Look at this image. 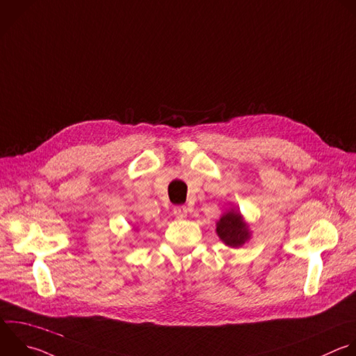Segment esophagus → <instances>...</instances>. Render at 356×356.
<instances>
[{"instance_id":"1","label":"esophagus","mask_w":356,"mask_h":356,"mask_svg":"<svg viewBox=\"0 0 356 356\" xmlns=\"http://www.w3.org/2000/svg\"><path fill=\"white\" fill-rule=\"evenodd\" d=\"M187 208L186 207H176L175 209H173V213H175V216L177 218V219H184V218H187Z\"/></svg>"}]
</instances>
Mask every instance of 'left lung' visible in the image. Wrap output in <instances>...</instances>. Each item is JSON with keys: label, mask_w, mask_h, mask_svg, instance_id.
<instances>
[{"label": "left lung", "mask_w": 356, "mask_h": 356, "mask_svg": "<svg viewBox=\"0 0 356 356\" xmlns=\"http://www.w3.org/2000/svg\"><path fill=\"white\" fill-rule=\"evenodd\" d=\"M215 232L223 245L233 249L242 248L252 239L249 222H246L242 212L234 205L229 207L216 220Z\"/></svg>", "instance_id": "8db88e82"}]
</instances>
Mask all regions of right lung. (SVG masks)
Masks as SVG:
<instances>
[{
	"instance_id": "obj_1",
	"label": "right lung",
	"mask_w": 356,
	"mask_h": 356,
	"mask_svg": "<svg viewBox=\"0 0 356 356\" xmlns=\"http://www.w3.org/2000/svg\"><path fill=\"white\" fill-rule=\"evenodd\" d=\"M134 230H136V229H134Z\"/></svg>"
}]
</instances>
